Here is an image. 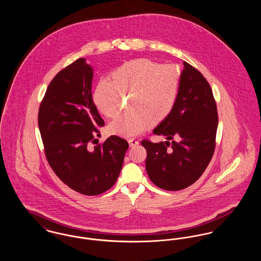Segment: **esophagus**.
Wrapping results in <instances>:
<instances>
[{"label": "esophagus", "mask_w": 261, "mask_h": 261, "mask_svg": "<svg viewBox=\"0 0 261 261\" xmlns=\"http://www.w3.org/2000/svg\"><path fill=\"white\" fill-rule=\"evenodd\" d=\"M128 144L130 147H136L139 145V141H137L135 139H130V140H128Z\"/></svg>", "instance_id": "esophagus-1"}]
</instances>
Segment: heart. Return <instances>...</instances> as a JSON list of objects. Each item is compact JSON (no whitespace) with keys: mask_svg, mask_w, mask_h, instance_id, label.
I'll return each instance as SVG.
<instances>
[{"mask_svg":"<svg viewBox=\"0 0 261 261\" xmlns=\"http://www.w3.org/2000/svg\"><path fill=\"white\" fill-rule=\"evenodd\" d=\"M180 76L173 65H161L149 59L129 61L100 81L93 93L96 110L108 118L120 112L121 93L133 92L127 113L109 124L112 135L134 137L160 122L172 112L179 91Z\"/></svg>","mask_w":261,"mask_h":261,"instance_id":"obj_1","label":"heart"}]
</instances>
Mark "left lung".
I'll return each instance as SVG.
<instances>
[{
  "label": "left lung",
  "mask_w": 261,
  "mask_h": 261,
  "mask_svg": "<svg viewBox=\"0 0 261 261\" xmlns=\"http://www.w3.org/2000/svg\"><path fill=\"white\" fill-rule=\"evenodd\" d=\"M217 126L218 113L211 86L199 70L184 62L175 106L152 130L167 141H142L147 149L146 169L150 181L167 191L194 184L212 159Z\"/></svg>",
  "instance_id": "8db88e82"
}]
</instances>
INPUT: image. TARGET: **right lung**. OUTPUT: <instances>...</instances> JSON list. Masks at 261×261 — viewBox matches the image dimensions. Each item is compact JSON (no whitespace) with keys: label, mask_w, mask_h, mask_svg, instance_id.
Listing matches in <instances>:
<instances>
[{"label":"right lung","mask_w":261,"mask_h":261,"mask_svg":"<svg viewBox=\"0 0 261 261\" xmlns=\"http://www.w3.org/2000/svg\"><path fill=\"white\" fill-rule=\"evenodd\" d=\"M93 68L79 58L52 79L38 113L47 161L76 192L99 195L111 189L122 168L128 143L111 136L92 146L105 125L91 93Z\"/></svg>","instance_id":"1"}]
</instances>
